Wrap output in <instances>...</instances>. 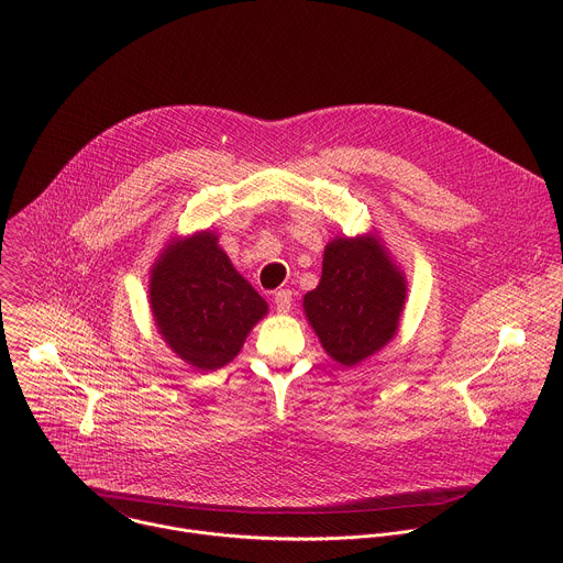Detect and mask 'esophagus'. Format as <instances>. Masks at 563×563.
<instances>
[{
	"label": "esophagus",
	"instance_id": "34e87169",
	"mask_svg": "<svg viewBox=\"0 0 563 563\" xmlns=\"http://www.w3.org/2000/svg\"><path fill=\"white\" fill-rule=\"evenodd\" d=\"M291 302H294V298H291L289 289H280V291L274 294V305L280 313H287L291 309Z\"/></svg>",
	"mask_w": 563,
	"mask_h": 563
}]
</instances>
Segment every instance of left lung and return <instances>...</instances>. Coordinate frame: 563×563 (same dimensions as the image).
<instances>
[{"label": "left lung", "instance_id": "obj_1", "mask_svg": "<svg viewBox=\"0 0 563 563\" xmlns=\"http://www.w3.org/2000/svg\"><path fill=\"white\" fill-rule=\"evenodd\" d=\"M406 280L369 238H336L323 276L305 296V313L320 343L343 365H356L396 332Z\"/></svg>", "mask_w": 563, "mask_h": 563}]
</instances>
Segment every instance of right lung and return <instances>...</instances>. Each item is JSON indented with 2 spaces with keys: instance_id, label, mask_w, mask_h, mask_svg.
Returning a JSON list of instances; mask_svg holds the SVG:
<instances>
[{
  "instance_id": "obj_1",
  "label": "right lung",
  "mask_w": 563,
  "mask_h": 563,
  "mask_svg": "<svg viewBox=\"0 0 563 563\" xmlns=\"http://www.w3.org/2000/svg\"><path fill=\"white\" fill-rule=\"evenodd\" d=\"M159 334L198 369H218L243 347L267 302L240 276L209 231L172 245L151 276Z\"/></svg>"
}]
</instances>
